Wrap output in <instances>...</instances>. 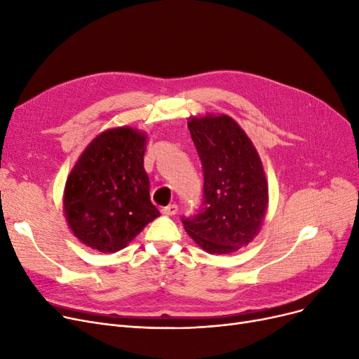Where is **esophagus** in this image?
I'll list each match as a JSON object with an SVG mask.
<instances>
[{
    "label": "esophagus",
    "instance_id": "34e87169",
    "mask_svg": "<svg viewBox=\"0 0 359 359\" xmlns=\"http://www.w3.org/2000/svg\"><path fill=\"white\" fill-rule=\"evenodd\" d=\"M161 212L164 215H176L179 212V206L176 203H172V205H167L164 206V208L161 210Z\"/></svg>",
    "mask_w": 359,
    "mask_h": 359
}]
</instances>
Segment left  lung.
Listing matches in <instances>:
<instances>
[{
	"mask_svg": "<svg viewBox=\"0 0 359 359\" xmlns=\"http://www.w3.org/2000/svg\"><path fill=\"white\" fill-rule=\"evenodd\" d=\"M203 172V201L182 217L199 246L217 255L238 250L259 233L268 205V183L256 148L230 116L187 122Z\"/></svg>",
	"mask_w": 359,
	"mask_h": 359,
	"instance_id": "left-lung-1",
	"label": "left lung"
}]
</instances>
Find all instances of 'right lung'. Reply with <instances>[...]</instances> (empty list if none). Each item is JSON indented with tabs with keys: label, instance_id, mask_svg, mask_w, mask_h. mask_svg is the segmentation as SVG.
Segmentation results:
<instances>
[{
	"label": "right lung",
	"instance_id": "1",
	"mask_svg": "<svg viewBox=\"0 0 359 359\" xmlns=\"http://www.w3.org/2000/svg\"><path fill=\"white\" fill-rule=\"evenodd\" d=\"M145 135L116 128L94 138L74 165L64 192L69 229L103 253L123 249L160 215L144 170Z\"/></svg>",
	"mask_w": 359,
	"mask_h": 359
}]
</instances>
